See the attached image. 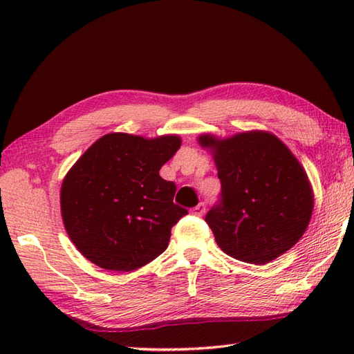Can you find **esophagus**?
Wrapping results in <instances>:
<instances>
[{"label":"esophagus","mask_w":354,"mask_h":354,"mask_svg":"<svg viewBox=\"0 0 354 354\" xmlns=\"http://www.w3.org/2000/svg\"><path fill=\"white\" fill-rule=\"evenodd\" d=\"M204 213H205V204H202V202L199 205L192 208V214H194V216H202Z\"/></svg>","instance_id":"34e87169"}]
</instances>
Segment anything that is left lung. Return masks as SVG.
<instances>
[{
    "instance_id": "1",
    "label": "left lung",
    "mask_w": 354,
    "mask_h": 354,
    "mask_svg": "<svg viewBox=\"0 0 354 354\" xmlns=\"http://www.w3.org/2000/svg\"><path fill=\"white\" fill-rule=\"evenodd\" d=\"M198 142L213 155L222 184L221 204L205 216L221 250L251 265L289 251L313 212L312 184L289 147L266 131L201 133Z\"/></svg>"
}]
</instances>
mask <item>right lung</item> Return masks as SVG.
<instances>
[{
	"instance_id": "right-lung-1",
	"label": "right lung",
	"mask_w": 354,
	"mask_h": 354,
	"mask_svg": "<svg viewBox=\"0 0 354 354\" xmlns=\"http://www.w3.org/2000/svg\"><path fill=\"white\" fill-rule=\"evenodd\" d=\"M181 147L179 135H103L74 162L61 187V214L74 246L106 270L131 272L169 246L187 209L160 170Z\"/></svg>"
}]
</instances>
